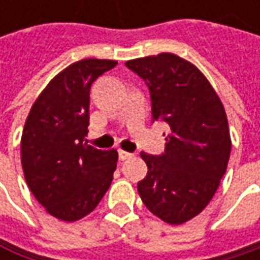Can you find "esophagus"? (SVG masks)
<instances>
[{"mask_svg": "<svg viewBox=\"0 0 260 260\" xmlns=\"http://www.w3.org/2000/svg\"><path fill=\"white\" fill-rule=\"evenodd\" d=\"M132 156H134V153L125 152V150H119V158H120L122 161H126V159H129Z\"/></svg>", "mask_w": 260, "mask_h": 260, "instance_id": "34e87169", "label": "esophagus"}]
</instances>
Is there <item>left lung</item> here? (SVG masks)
Masks as SVG:
<instances>
[{
	"label": "left lung",
	"instance_id": "1",
	"mask_svg": "<svg viewBox=\"0 0 260 260\" xmlns=\"http://www.w3.org/2000/svg\"><path fill=\"white\" fill-rule=\"evenodd\" d=\"M125 64L149 87L152 120L170 126L162 155H140L147 175L138 194L153 215L182 224L208 206L226 173L232 141L224 107L206 77L175 54Z\"/></svg>",
	"mask_w": 260,
	"mask_h": 260
}]
</instances>
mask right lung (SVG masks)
<instances>
[{"instance_id":"add662e5","label":"right lung","mask_w":260,"mask_h":260,"mask_svg":"<svg viewBox=\"0 0 260 260\" xmlns=\"http://www.w3.org/2000/svg\"><path fill=\"white\" fill-rule=\"evenodd\" d=\"M117 64L85 58L49 81L32 104L21 138L26 185L55 218L77 221L88 215L108 191L117 150L87 144L91 84Z\"/></svg>"}]
</instances>
